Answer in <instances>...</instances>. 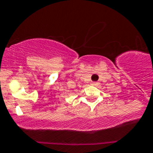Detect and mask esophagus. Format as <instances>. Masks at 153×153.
<instances>
[{
	"instance_id": "1",
	"label": "esophagus",
	"mask_w": 153,
	"mask_h": 153,
	"mask_svg": "<svg viewBox=\"0 0 153 153\" xmlns=\"http://www.w3.org/2000/svg\"><path fill=\"white\" fill-rule=\"evenodd\" d=\"M91 84H92L93 86H98V82H91Z\"/></svg>"
}]
</instances>
